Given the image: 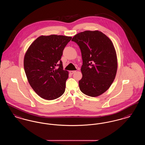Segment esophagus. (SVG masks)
Returning a JSON list of instances; mask_svg holds the SVG:
<instances>
[{
	"instance_id": "obj_1",
	"label": "esophagus",
	"mask_w": 145,
	"mask_h": 145,
	"mask_svg": "<svg viewBox=\"0 0 145 145\" xmlns=\"http://www.w3.org/2000/svg\"><path fill=\"white\" fill-rule=\"evenodd\" d=\"M75 72H76V71H70L69 73H70L71 74H73Z\"/></svg>"
}]
</instances>
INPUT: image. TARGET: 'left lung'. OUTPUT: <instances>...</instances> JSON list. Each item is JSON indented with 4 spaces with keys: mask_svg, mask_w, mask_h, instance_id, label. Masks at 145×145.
Here are the masks:
<instances>
[{
    "mask_svg": "<svg viewBox=\"0 0 145 145\" xmlns=\"http://www.w3.org/2000/svg\"><path fill=\"white\" fill-rule=\"evenodd\" d=\"M72 41L79 46L82 56L80 90L89 96L101 95L110 87L117 72V55L112 42L98 30L79 33Z\"/></svg>",
    "mask_w": 145,
    "mask_h": 145,
    "instance_id": "left-lung-1",
    "label": "left lung"
}]
</instances>
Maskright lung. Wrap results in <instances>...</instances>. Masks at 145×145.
Here are the masks:
<instances>
[{"label": "right lung", "mask_w": 145, "mask_h": 145, "mask_svg": "<svg viewBox=\"0 0 145 145\" xmlns=\"http://www.w3.org/2000/svg\"><path fill=\"white\" fill-rule=\"evenodd\" d=\"M71 39L63 35H42L31 43L25 54L24 68L28 82L44 99H56L65 91L69 72L63 69L60 59Z\"/></svg>", "instance_id": "add662e5"}]
</instances>
